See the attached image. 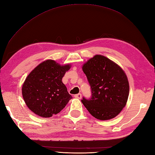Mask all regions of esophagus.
I'll list each match as a JSON object with an SVG mask.
<instances>
[{
  "mask_svg": "<svg viewBox=\"0 0 155 155\" xmlns=\"http://www.w3.org/2000/svg\"><path fill=\"white\" fill-rule=\"evenodd\" d=\"M74 97L75 98H78V99H81V94H75L74 95Z\"/></svg>",
  "mask_w": 155,
  "mask_h": 155,
  "instance_id": "esophagus-1",
  "label": "esophagus"
}]
</instances>
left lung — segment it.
Returning a JSON list of instances; mask_svg holds the SVG:
<instances>
[{
    "label": "left lung",
    "mask_w": 155,
    "mask_h": 155,
    "mask_svg": "<svg viewBox=\"0 0 155 155\" xmlns=\"http://www.w3.org/2000/svg\"><path fill=\"white\" fill-rule=\"evenodd\" d=\"M91 87V97L81 100L95 118L115 117L127 104L129 85L121 67L101 55H95L82 66Z\"/></svg>",
    "instance_id": "8db88e82"
}]
</instances>
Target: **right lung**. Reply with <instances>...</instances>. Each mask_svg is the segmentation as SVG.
Masks as SVG:
<instances>
[{"label":"right lung","instance_id":"obj_1","mask_svg":"<svg viewBox=\"0 0 155 155\" xmlns=\"http://www.w3.org/2000/svg\"><path fill=\"white\" fill-rule=\"evenodd\" d=\"M70 64L60 66L52 60L40 64L24 82L22 93L27 107L42 117H50L62 110L72 98L62 78Z\"/></svg>","mask_w":155,"mask_h":155}]
</instances>
